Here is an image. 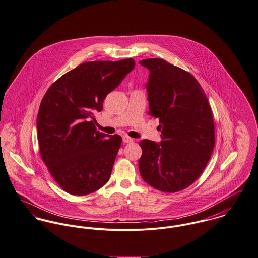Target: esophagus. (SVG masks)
I'll return each mask as SVG.
<instances>
[{
  "mask_svg": "<svg viewBox=\"0 0 258 258\" xmlns=\"http://www.w3.org/2000/svg\"><path fill=\"white\" fill-rule=\"evenodd\" d=\"M123 142H124V143H131V142H133V139L130 138L129 136L125 135V136H123Z\"/></svg>",
  "mask_w": 258,
  "mask_h": 258,
  "instance_id": "esophagus-1",
  "label": "esophagus"
}]
</instances>
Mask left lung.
I'll use <instances>...</instances> for the list:
<instances>
[{"label": "left lung", "instance_id": "8db88e82", "mask_svg": "<svg viewBox=\"0 0 258 258\" xmlns=\"http://www.w3.org/2000/svg\"><path fill=\"white\" fill-rule=\"evenodd\" d=\"M150 70L149 114L160 120L163 141L140 142L141 176L149 185L173 193L201 175L215 146L213 112L198 81L187 71L159 58L140 61Z\"/></svg>", "mask_w": 258, "mask_h": 258}]
</instances>
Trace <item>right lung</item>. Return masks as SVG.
Returning a JSON list of instances; mask_svg holds the SVG:
<instances>
[{"label": "right lung", "mask_w": 258, "mask_h": 258, "mask_svg": "<svg viewBox=\"0 0 258 258\" xmlns=\"http://www.w3.org/2000/svg\"><path fill=\"white\" fill-rule=\"evenodd\" d=\"M131 58L86 62L53 83L37 114L42 161L59 186L86 195L109 179L122 138L96 130L94 112L102 110L106 95L134 69Z\"/></svg>", "instance_id": "obj_1"}]
</instances>
